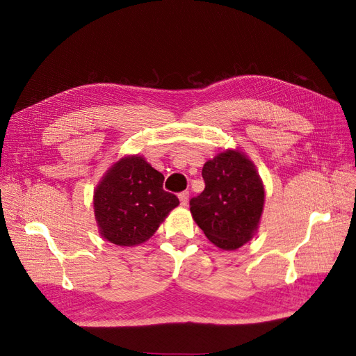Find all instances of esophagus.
<instances>
[{"label": "esophagus", "instance_id": "1", "mask_svg": "<svg viewBox=\"0 0 356 356\" xmlns=\"http://www.w3.org/2000/svg\"><path fill=\"white\" fill-rule=\"evenodd\" d=\"M188 191H182V193H179L178 195V197H179V202H181V204L182 207H187V203H188Z\"/></svg>", "mask_w": 356, "mask_h": 356}]
</instances>
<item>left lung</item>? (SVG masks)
<instances>
[{
	"label": "left lung",
	"mask_w": 356,
	"mask_h": 356,
	"mask_svg": "<svg viewBox=\"0 0 356 356\" xmlns=\"http://www.w3.org/2000/svg\"><path fill=\"white\" fill-rule=\"evenodd\" d=\"M204 190L190 200L193 220L224 251L250 242L260 225L264 184L255 165L239 148L222 149L203 165Z\"/></svg>",
	"instance_id": "1"
}]
</instances>
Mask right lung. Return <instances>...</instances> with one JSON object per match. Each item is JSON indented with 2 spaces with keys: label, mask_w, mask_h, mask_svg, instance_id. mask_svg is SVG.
<instances>
[{
  "label": "right lung",
  "mask_w": 356,
  "mask_h": 356,
  "mask_svg": "<svg viewBox=\"0 0 356 356\" xmlns=\"http://www.w3.org/2000/svg\"><path fill=\"white\" fill-rule=\"evenodd\" d=\"M165 177L139 154L123 156L93 191L99 234L118 246L147 242L179 200L163 190Z\"/></svg>",
  "instance_id": "right-lung-1"
}]
</instances>
